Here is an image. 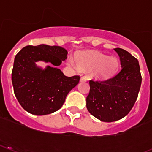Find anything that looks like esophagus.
Wrapping results in <instances>:
<instances>
[{"label":"esophagus","instance_id":"1","mask_svg":"<svg viewBox=\"0 0 152 152\" xmlns=\"http://www.w3.org/2000/svg\"><path fill=\"white\" fill-rule=\"evenodd\" d=\"M87 81V79L86 76H82V77H81L80 79L81 82H84V81Z\"/></svg>","mask_w":152,"mask_h":152}]
</instances>
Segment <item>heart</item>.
I'll return each instance as SVG.
<instances>
[{
  "label": "heart",
  "mask_w": 152,
  "mask_h": 152,
  "mask_svg": "<svg viewBox=\"0 0 152 152\" xmlns=\"http://www.w3.org/2000/svg\"><path fill=\"white\" fill-rule=\"evenodd\" d=\"M70 64L76 68L94 71V76L100 79L110 78L119 68V61L116 57H109L96 52H84L78 60L71 58Z\"/></svg>",
  "instance_id": "heart-1"
}]
</instances>
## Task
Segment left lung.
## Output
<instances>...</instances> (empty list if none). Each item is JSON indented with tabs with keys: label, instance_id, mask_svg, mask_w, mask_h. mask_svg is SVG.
<instances>
[{
	"label": "left lung",
	"instance_id": "1",
	"mask_svg": "<svg viewBox=\"0 0 152 152\" xmlns=\"http://www.w3.org/2000/svg\"><path fill=\"white\" fill-rule=\"evenodd\" d=\"M120 59V71L114 77L103 81H89L87 108L99 120L111 122L128 114L138 97L141 74L139 63L124 49H114Z\"/></svg>",
	"mask_w": 152,
	"mask_h": 152
}]
</instances>
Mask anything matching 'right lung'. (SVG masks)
I'll return each mask as SVG.
<instances>
[{
	"mask_svg": "<svg viewBox=\"0 0 152 152\" xmlns=\"http://www.w3.org/2000/svg\"><path fill=\"white\" fill-rule=\"evenodd\" d=\"M68 52L59 46H27L16 55L12 73L14 95L30 114L47 115L63 105L68 92L79 82V76H65L57 67L67 59ZM38 61L50 62L53 67L43 69Z\"/></svg>",
	"mask_w": 152,
	"mask_h": 152,
	"instance_id": "1",
	"label": "right lung"
}]
</instances>
